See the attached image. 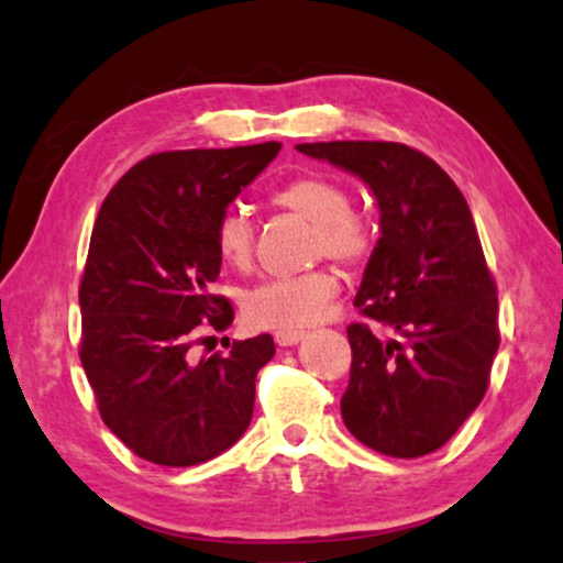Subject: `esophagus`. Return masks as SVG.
Here are the masks:
<instances>
[{
  "label": "esophagus",
  "instance_id": "34e87169",
  "mask_svg": "<svg viewBox=\"0 0 563 563\" xmlns=\"http://www.w3.org/2000/svg\"><path fill=\"white\" fill-rule=\"evenodd\" d=\"M300 339H303V331H278V334H275V342L280 346H290L300 342Z\"/></svg>",
  "mask_w": 563,
  "mask_h": 563
}]
</instances>
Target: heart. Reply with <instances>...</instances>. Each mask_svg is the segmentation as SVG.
<instances>
[{"mask_svg":"<svg viewBox=\"0 0 563 563\" xmlns=\"http://www.w3.org/2000/svg\"><path fill=\"white\" fill-rule=\"evenodd\" d=\"M275 209L290 211L311 221L313 232L308 255L331 257L350 271H357L375 252V229L360 211L352 209V194L336 178L306 173L285 180L271 194ZM255 224L240 206H229L213 224V247L221 263L232 271H247L255 260ZM339 290V278L329 267L308 271L292 278L257 283L242 298V311L257 329L300 331L323 313Z\"/></svg>","mask_w":563,"mask_h":563,"instance_id":"b5f03b06","label":"heart"}]
</instances>
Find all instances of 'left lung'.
<instances>
[{
    "label": "left lung",
    "mask_w": 563,
    "mask_h": 563,
    "mask_svg": "<svg viewBox=\"0 0 563 563\" xmlns=\"http://www.w3.org/2000/svg\"><path fill=\"white\" fill-rule=\"evenodd\" d=\"M300 153L360 176L379 206L377 247L354 298L393 331L350 323V385L342 418L379 454L441 449L485 398L500 346L497 285L454 180L402 142H306Z\"/></svg>",
    "instance_id": "left-lung-1"
}]
</instances>
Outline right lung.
Instances as JSON below:
<instances>
[{"label":"right lung","instance_id":"1","mask_svg":"<svg viewBox=\"0 0 563 563\" xmlns=\"http://www.w3.org/2000/svg\"><path fill=\"white\" fill-rule=\"evenodd\" d=\"M278 153L280 142L155 153L101 203L78 285V357L101 421L145 462H209L252 421L273 336L199 362L188 352L209 339L203 329L232 327V303L211 292L221 267L213 224Z\"/></svg>","mask_w":563,"mask_h":563}]
</instances>
